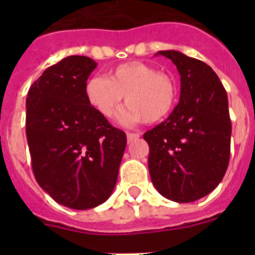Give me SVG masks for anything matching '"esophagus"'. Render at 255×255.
<instances>
[{
    "mask_svg": "<svg viewBox=\"0 0 255 255\" xmlns=\"http://www.w3.org/2000/svg\"><path fill=\"white\" fill-rule=\"evenodd\" d=\"M139 138V134H134V132H128V141H134Z\"/></svg>",
    "mask_w": 255,
    "mask_h": 255,
    "instance_id": "esophagus-1",
    "label": "esophagus"
}]
</instances>
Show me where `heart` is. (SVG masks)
<instances>
[{"instance_id": "1", "label": "heart", "mask_w": 255, "mask_h": 255, "mask_svg": "<svg viewBox=\"0 0 255 255\" xmlns=\"http://www.w3.org/2000/svg\"><path fill=\"white\" fill-rule=\"evenodd\" d=\"M124 97L130 107L121 116V123L157 124L173 111L177 87L172 76L139 61L119 65L108 79L94 76L87 84L88 101L106 119L119 112Z\"/></svg>"}]
</instances>
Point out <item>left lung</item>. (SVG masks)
Segmentation results:
<instances>
[{
	"mask_svg": "<svg viewBox=\"0 0 255 255\" xmlns=\"http://www.w3.org/2000/svg\"><path fill=\"white\" fill-rule=\"evenodd\" d=\"M179 71L180 102L143 135L149 145L150 179L167 199L189 203L206 197L224 179L230 161L231 120L224 85L203 61L179 51H159Z\"/></svg>",
	"mask_w": 255,
	"mask_h": 255,
	"instance_id": "1",
	"label": "left lung"
}]
</instances>
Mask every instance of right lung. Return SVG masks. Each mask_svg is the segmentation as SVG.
<instances>
[{
  "label": "right lung",
  "instance_id": "add662e5",
  "mask_svg": "<svg viewBox=\"0 0 255 255\" xmlns=\"http://www.w3.org/2000/svg\"><path fill=\"white\" fill-rule=\"evenodd\" d=\"M97 62L69 56L31 84L26 98V140L37 182L73 209L100 206L114 191L126 134L87 98Z\"/></svg>",
  "mask_w": 255,
  "mask_h": 255
}]
</instances>
